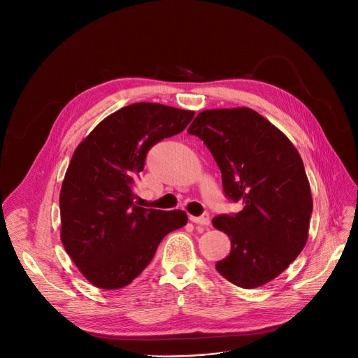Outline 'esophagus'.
I'll return each mask as SVG.
<instances>
[{
    "label": "esophagus",
    "mask_w": 358,
    "mask_h": 358,
    "mask_svg": "<svg viewBox=\"0 0 358 358\" xmlns=\"http://www.w3.org/2000/svg\"><path fill=\"white\" fill-rule=\"evenodd\" d=\"M190 220L194 223V224H199V227H203V228H208L209 223H210V216L209 213H203L200 216H190Z\"/></svg>",
    "instance_id": "34e87169"
}]
</instances>
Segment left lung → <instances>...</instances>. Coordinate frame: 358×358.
I'll list each match as a JSON object with an SVG mask.
<instances>
[{"mask_svg": "<svg viewBox=\"0 0 358 358\" xmlns=\"http://www.w3.org/2000/svg\"><path fill=\"white\" fill-rule=\"evenodd\" d=\"M187 131L210 150L227 199L243 206L213 219L232 245L216 262L217 273L243 289L268 283L308 241L313 203L302 158L275 126L247 107L201 111Z\"/></svg>", "mask_w": 358, "mask_h": 358, "instance_id": "left-lung-1", "label": "left lung"}]
</instances>
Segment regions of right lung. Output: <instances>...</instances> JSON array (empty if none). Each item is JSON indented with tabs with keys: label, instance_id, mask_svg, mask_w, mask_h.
<instances>
[{
	"label": "right lung",
	"instance_id": "add662e5",
	"mask_svg": "<svg viewBox=\"0 0 358 358\" xmlns=\"http://www.w3.org/2000/svg\"><path fill=\"white\" fill-rule=\"evenodd\" d=\"M193 117L194 111L135 103L106 117L75 149L59 197L61 239L94 286L131 283L164 236L187 223L181 210L136 206L134 190L148 150L181 134Z\"/></svg>",
	"mask_w": 358,
	"mask_h": 358
}]
</instances>
